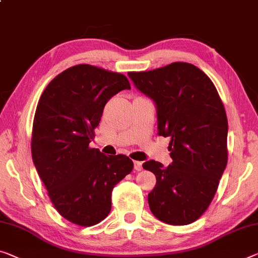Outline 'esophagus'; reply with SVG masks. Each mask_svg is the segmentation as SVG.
I'll return each instance as SVG.
<instances>
[{"instance_id":"obj_1","label":"esophagus","mask_w":258,"mask_h":258,"mask_svg":"<svg viewBox=\"0 0 258 258\" xmlns=\"http://www.w3.org/2000/svg\"><path fill=\"white\" fill-rule=\"evenodd\" d=\"M134 168L136 170H142L143 162L142 161H134Z\"/></svg>"}]
</instances>
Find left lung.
Here are the masks:
<instances>
[{
	"label": "left lung",
	"mask_w": 258,
	"mask_h": 258,
	"mask_svg": "<svg viewBox=\"0 0 258 258\" xmlns=\"http://www.w3.org/2000/svg\"><path fill=\"white\" fill-rule=\"evenodd\" d=\"M128 76L156 105L158 135L170 138L172 164H143L157 177L148 196L150 210L162 223L191 224L207 211L227 165L223 101L211 79L190 63L174 62Z\"/></svg>",
	"instance_id": "left-lung-1"
}]
</instances>
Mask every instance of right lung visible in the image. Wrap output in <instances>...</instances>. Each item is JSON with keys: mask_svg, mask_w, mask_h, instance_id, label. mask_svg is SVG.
I'll return each instance as SVG.
<instances>
[{"mask_svg": "<svg viewBox=\"0 0 258 258\" xmlns=\"http://www.w3.org/2000/svg\"><path fill=\"white\" fill-rule=\"evenodd\" d=\"M130 90L124 75L78 64L57 75L39 99L31 151L54 208L67 220L92 226L108 216L113 188L134 168L124 154L89 144L113 96Z\"/></svg>", "mask_w": 258, "mask_h": 258, "instance_id": "right-lung-1", "label": "right lung"}]
</instances>
